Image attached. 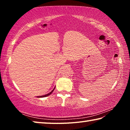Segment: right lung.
<instances>
[{
  "instance_id": "obj_1",
  "label": "right lung",
  "mask_w": 130,
  "mask_h": 130,
  "mask_svg": "<svg viewBox=\"0 0 130 130\" xmlns=\"http://www.w3.org/2000/svg\"><path fill=\"white\" fill-rule=\"evenodd\" d=\"M54 89H55V87H54V88L52 90V91L50 92H49V93H47V94H45V95H43V96H38V98H45V97H46V96H49L50 94H51L52 93V92H53V91L54 90Z\"/></svg>"
}]
</instances>
